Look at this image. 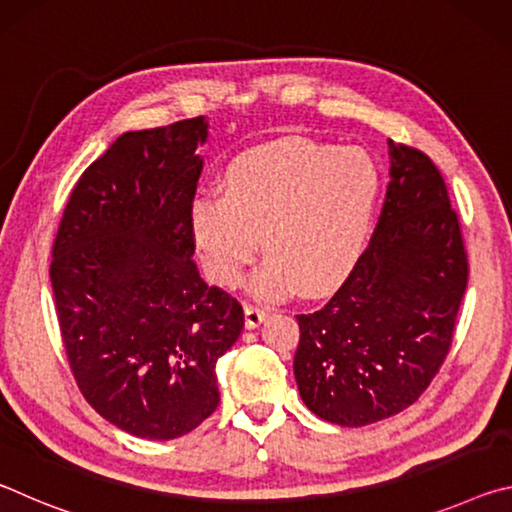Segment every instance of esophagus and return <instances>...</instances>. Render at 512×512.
<instances>
[{
    "instance_id": "34e87169",
    "label": "esophagus",
    "mask_w": 512,
    "mask_h": 512,
    "mask_svg": "<svg viewBox=\"0 0 512 512\" xmlns=\"http://www.w3.org/2000/svg\"><path fill=\"white\" fill-rule=\"evenodd\" d=\"M268 316V309L266 307H259V305H246V327L253 329L257 327L262 320Z\"/></svg>"
}]
</instances>
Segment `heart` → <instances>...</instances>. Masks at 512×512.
<instances>
[{"label":"heart","mask_w":512,"mask_h":512,"mask_svg":"<svg viewBox=\"0 0 512 512\" xmlns=\"http://www.w3.org/2000/svg\"><path fill=\"white\" fill-rule=\"evenodd\" d=\"M379 171L357 146L289 137L239 153L223 194L192 205V235L207 273L239 287L262 237L268 255L250 287L262 298L329 291L357 264L370 235Z\"/></svg>","instance_id":"heart-1"}]
</instances>
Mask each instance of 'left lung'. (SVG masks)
Here are the masks:
<instances>
[{"instance_id":"8db88e82","label":"left lung","mask_w":512,"mask_h":512,"mask_svg":"<svg viewBox=\"0 0 512 512\" xmlns=\"http://www.w3.org/2000/svg\"><path fill=\"white\" fill-rule=\"evenodd\" d=\"M388 146L391 183L368 248L323 307L296 316L302 402L341 427L391 418L427 391L470 273L438 167L413 146Z\"/></svg>"}]
</instances>
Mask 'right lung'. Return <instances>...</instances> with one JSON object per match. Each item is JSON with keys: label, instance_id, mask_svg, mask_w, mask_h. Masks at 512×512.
<instances>
[{"label": "right lung", "instance_id": "add662e5", "mask_svg": "<svg viewBox=\"0 0 512 512\" xmlns=\"http://www.w3.org/2000/svg\"><path fill=\"white\" fill-rule=\"evenodd\" d=\"M203 117L133 131L83 171L51 248L60 336L81 393L137 438L171 440L219 406L216 359L244 307L194 264Z\"/></svg>", "mask_w": 512, "mask_h": 512}]
</instances>
